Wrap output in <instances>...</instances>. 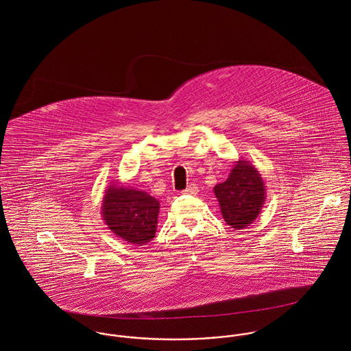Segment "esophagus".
<instances>
[{"label": "esophagus", "instance_id": "esophagus-1", "mask_svg": "<svg viewBox=\"0 0 351 351\" xmlns=\"http://www.w3.org/2000/svg\"><path fill=\"white\" fill-rule=\"evenodd\" d=\"M197 192H199V188L195 184H189L188 188L184 191L185 195H197Z\"/></svg>", "mask_w": 351, "mask_h": 351}]
</instances>
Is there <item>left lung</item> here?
<instances>
[{"mask_svg":"<svg viewBox=\"0 0 351 351\" xmlns=\"http://www.w3.org/2000/svg\"><path fill=\"white\" fill-rule=\"evenodd\" d=\"M224 221L243 230L258 217L266 201V188L258 169L250 160L239 159L228 178L213 188Z\"/></svg>","mask_w":351,"mask_h":351,"instance_id":"obj_1","label":"left lung"}]
</instances>
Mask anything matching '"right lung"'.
<instances>
[{
  "label": "right lung",
  "mask_w": 351,
  "mask_h": 351,
  "mask_svg": "<svg viewBox=\"0 0 351 351\" xmlns=\"http://www.w3.org/2000/svg\"><path fill=\"white\" fill-rule=\"evenodd\" d=\"M104 192L101 216L108 228L130 245L145 246L155 237L159 201L147 192L110 182Z\"/></svg>",
  "instance_id": "obj_1"
}]
</instances>
